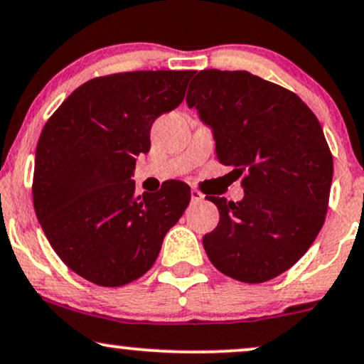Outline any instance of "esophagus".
Here are the masks:
<instances>
[{"label":"esophagus","instance_id":"34e87169","mask_svg":"<svg viewBox=\"0 0 364 364\" xmlns=\"http://www.w3.org/2000/svg\"><path fill=\"white\" fill-rule=\"evenodd\" d=\"M203 198H205V195L201 193L200 190H196V188L191 190V201H193V203H198V201H201Z\"/></svg>","mask_w":364,"mask_h":364}]
</instances>
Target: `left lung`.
Returning <instances> with one entry per match:
<instances>
[{
  "label": "left lung",
  "mask_w": 364,
  "mask_h": 364,
  "mask_svg": "<svg viewBox=\"0 0 364 364\" xmlns=\"http://www.w3.org/2000/svg\"><path fill=\"white\" fill-rule=\"evenodd\" d=\"M186 103L244 188L237 203L208 196L220 213L203 237L208 259L237 282H269L309 251L326 220L334 163L321 122L293 91L247 71L196 73Z\"/></svg>",
  "instance_id": "8db88e82"
}]
</instances>
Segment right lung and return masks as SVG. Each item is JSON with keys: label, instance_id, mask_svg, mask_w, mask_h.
I'll return each mask as SVG.
<instances>
[{"label": "right lung", "instance_id": "obj_1", "mask_svg": "<svg viewBox=\"0 0 364 364\" xmlns=\"http://www.w3.org/2000/svg\"><path fill=\"white\" fill-rule=\"evenodd\" d=\"M193 71H130L86 81L43 127L33 208L52 249L98 287L146 274L191 193L183 181L135 196V156L151 149L157 117L183 102Z\"/></svg>", "mask_w": 364, "mask_h": 364}]
</instances>
